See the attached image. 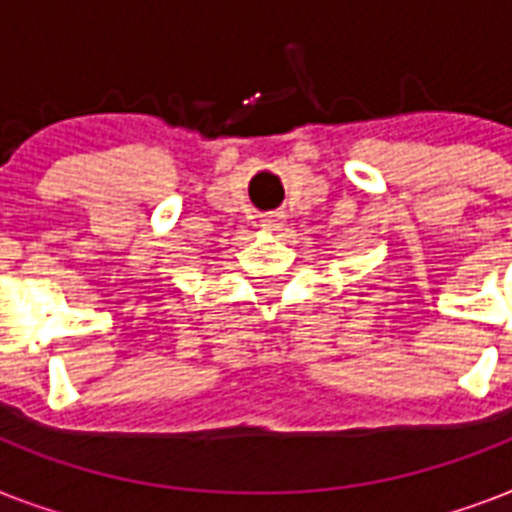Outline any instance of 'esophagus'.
I'll return each instance as SVG.
<instances>
[{"label": "esophagus", "instance_id": "1", "mask_svg": "<svg viewBox=\"0 0 512 512\" xmlns=\"http://www.w3.org/2000/svg\"><path fill=\"white\" fill-rule=\"evenodd\" d=\"M284 223H287V217L281 215V212H271V215H263V220H260V228L268 233H279L281 228H284Z\"/></svg>", "mask_w": 512, "mask_h": 512}]
</instances>
